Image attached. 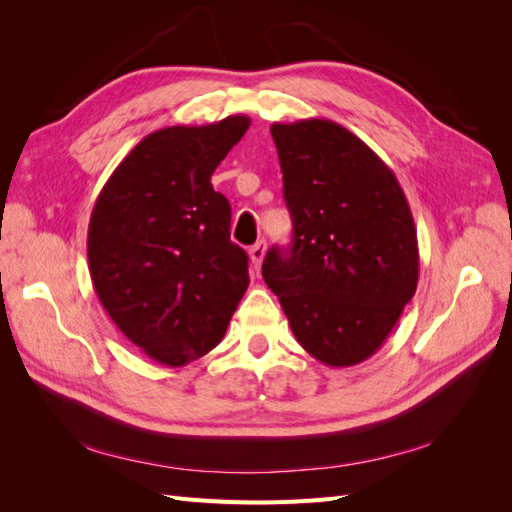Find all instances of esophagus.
Returning <instances> with one entry per match:
<instances>
[{
    "mask_svg": "<svg viewBox=\"0 0 512 512\" xmlns=\"http://www.w3.org/2000/svg\"><path fill=\"white\" fill-rule=\"evenodd\" d=\"M265 252H267V243L262 239L250 247V258H252V265H254L256 271L260 269L262 260H265Z\"/></svg>",
    "mask_w": 512,
    "mask_h": 512,
    "instance_id": "esophagus-1",
    "label": "esophagus"
}]
</instances>
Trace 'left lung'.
<instances>
[{"mask_svg": "<svg viewBox=\"0 0 512 512\" xmlns=\"http://www.w3.org/2000/svg\"><path fill=\"white\" fill-rule=\"evenodd\" d=\"M290 247H271L262 277L297 342L324 365L369 359L418 282L412 211L393 170L329 119L273 123Z\"/></svg>", "mask_w": 512, "mask_h": 512, "instance_id": "8db88e82", "label": "left lung"}]
</instances>
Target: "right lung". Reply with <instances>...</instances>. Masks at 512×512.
Wrapping results in <instances>:
<instances>
[{
    "label": "right lung",
    "instance_id": "obj_1",
    "mask_svg": "<svg viewBox=\"0 0 512 512\" xmlns=\"http://www.w3.org/2000/svg\"><path fill=\"white\" fill-rule=\"evenodd\" d=\"M250 128L230 115L145 136L108 177L87 232L94 290L149 359L181 367L222 342L250 284L211 175Z\"/></svg>",
    "mask_w": 512,
    "mask_h": 512
}]
</instances>
